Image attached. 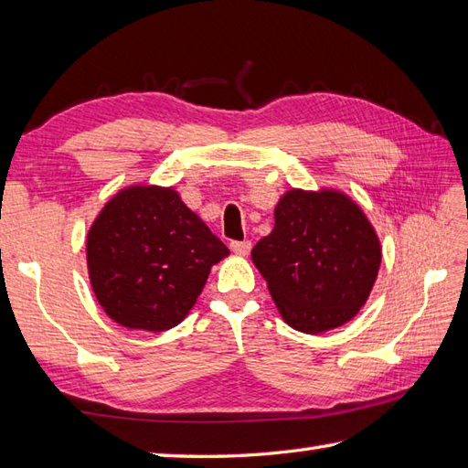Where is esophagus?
Instances as JSON below:
<instances>
[{"label":"esophagus","instance_id":"obj_1","mask_svg":"<svg viewBox=\"0 0 468 468\" xmlns=\"http://www.w3.org/2000/svg\"><path fill=\"white\" fill-rule=\"evenodd\" d=\"M231 251H233L235 255L245 257L247 253L251 251V241H233V243H231Z\"/></svg>","mask_w":468,"mask_h":468}]
</instances>
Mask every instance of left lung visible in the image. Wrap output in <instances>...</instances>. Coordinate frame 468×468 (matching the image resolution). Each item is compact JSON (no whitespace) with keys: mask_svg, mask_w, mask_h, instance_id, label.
Returning <instances> with one entry per match:
<instances>
[{"mask_svg":"<svg viewBox=\"0 0 468 468\" xmlns=\"http://www.w3.org/2000/svg\"><path fill=\"white\" fill-rule=\"evenodd\" d=\"M273 231L251 260L277 312L303 334L350 322L367 302L382 261L376 229L337 188H290L275 205Z\"/></svg>","mask_w":468,"mask_h":468,"instance_id":"obj_1","label":"left lung"}]
</instances>
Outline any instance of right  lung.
<instances>
[{
    "instance_id": "add662e5",
    "label": "right lung",
    "mask_w": 468,
    "mask_h": 468,
    "mask_svg": "<svg viewBox=\"0 0 468 468\" xmlns=\"http://www.w3.org/2000/svg\"><path fill=\"white\" fill-rule=\"evenodd\" d=\"M227 255L225 243L173 186L121 188L86 237L88 277L106 315L128 330L154 334L185 320L211 267Z\"/></svg>"
}]
</instances>
